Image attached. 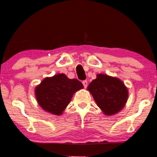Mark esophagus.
Masks as SVG:
<instances>
[{"instance_id": "esophagus-1", "label": "esophagus", "mask_w": 157, "mask_h": 157, "mask_svg": "<svg viewBox=\"0 0 157 157\" xmlns=\"http://www.w3.org/2000/svg\"><path fill=\"white\" fill-rule=\"evenodd\" d=\"M82 84H83V86H84V87H85V88H86V86H87V81H86V80H84L82 82Z\"/></svg>"}]
</instances>
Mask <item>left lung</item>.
Returning <instances> with one entry per match:
<instances>
[{
  "label": "left lung",
  "instance_id": "left-lung-1",
  "mask_svg": "<svg viewBox=\"0 0 157 157\" xmlns=\"http://www.w3.org/2000/svg\"><path fill=\"white\" fill-rule=\"evenodd\" d=\"M87 89L97 106L107 116L120 111L128 100V91L123 82L107 75L98 74Z\"/></svg>",
  "mask_w": 157,
  "mask_h": 157
}]
</instances>
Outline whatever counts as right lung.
<instances>
[{
    "instance_id": "obj_1",
    "label": "right lung",
    "mask_w": 157,
    "mask_h": 157,
    "mask_svg": "<svg viewBox=\"0 0 157 157\" xmlns=\"http://www.w3.org/2000/svg\"><path fill=\"white\" fill-rule=\"evenodd\" d=\"M83 88L77 79H69L65 74L46 78L35 89L39 104L53 115H61L71 101L73 94Z\"/></svg>"
}]
</instances>
